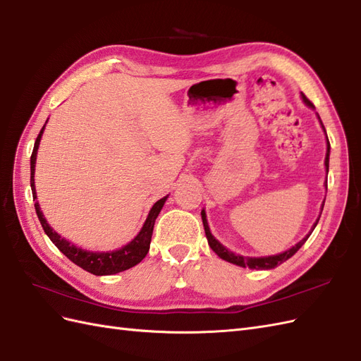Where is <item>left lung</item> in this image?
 Returning <instances> with one entry per match:
<instances>
[{"label": "left lung", "mask_w": 361, "mask_h": 361, "mask_svg": "<svg viewBox=\"0 0 361 361\" xmlns=\"http://www.w3.org/2000/svg\"><path fill=\"white\" fill-rule=\"evenodd\" d=\"M301 98H303L305 104H307L309 107H314V104L309 102V99L306 98L305 94H301ZM318 120H320V116H318ZM322 123V120H320ZM322 128L324 130V126L322 123ZM326 133V130H324ZM326 138H328V135H326ZM329 149H331V145H329V140H328V152H326V158H324V166H326V172H329ZM323 206L322 204V211H323ZM201 219H203V226H204V232H206V238H207V243L209 246H211V249L214 250V252L219 255L220 258L226 259V262H229L232 264H237V266H241V267H249V269H274V267H276L279 264L284 263L286 259H289L292 255H294L297 250L305 245L306 240L309 238V235H311L312 231L315 229V226L318 223V220H320V216H318L317 221L314 223V228L312 231L307 233V235L298 241L295 246H292L290 249H288L286 252H281V254H276V255H271V257H243V255H237L231 252L229 249H226L221 243L219 240H215V237L211 233V229H209V224H207V220H206V212L201 211Z\"/></svg>", "instance_id": "left-lung-1"}]
</instances>
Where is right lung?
Segmentation results:
<instances>
[{
	"label": "right lung",
	"instance_id": "1",
	"mask_svg": "<svg viewBox=\"0 0 361 361\" xmlns=\"http://www.w3.org/2000/svg\"><path fill=\"white\" fill-rule=\"evenodd\" d=\"M44 126H43V129L39 130V135L37 137L35 146H33V152L30 157V188H32L33 201H35V211L38 215V220H39L41 226H43L44 232L47 233V237L67 258L71 259V262H73L77 266L82 267V269L90 272V274H94V275H114V274L123 272L126 269H130V267L138 264L141 259L147 255L155 220H157L158 214H160V211L163 209L164 201L167 200V197H163L161 200L157 201V203L152 206V209H150L147 219H146L145 224H142L141 231L138 232V235L130 243H128V245L123 246L121 249L109 250V252H92V250H85V249L72 245L71 241H67L66 238H63L60 235V233H56L52 228H50L49 223L44 219L43 212H41L39 203L37 201L35 180H33V175H35L37 152H38L41 135H43Z\"/></svg>",
	"mask_w": 361,
	"mask_h": 361
}]
</instances>
